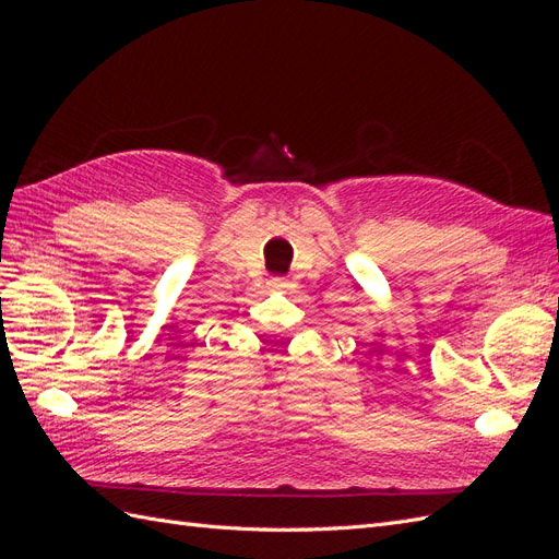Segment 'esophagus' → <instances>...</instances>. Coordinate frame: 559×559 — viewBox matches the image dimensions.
I'll use <instances>...</instances> for the list:
<instances>
[{
	"label": "esophagus",
	"mask_w": 559,
	"mask_h": 559,
	"mask_svg": "<svg viewBox=\"0 0 559 559\" xmlns=\"http://www.w3.org/2000/svg\"><path fill=\"white\" fill-rule=\"evenodd\" d=\"M267 284H270V289H275V292H286V289H289V282H286L284 277H273Z\"/></svg>",
	"instance_id": "esophagus-1"
}]
</instances>
